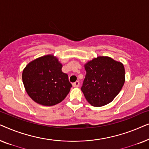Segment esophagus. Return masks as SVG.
Segmentation results:
<instances>
[{
    "label": "esophagus",
    "mask_w": 149,
    "mask_h": 149,
    "mask_svg": "<svg viewBox=\"0 0 149 149\" xmlns=\"http://www.w3.org/2000/svg\"><path fill=\"white\" fill-rule=\"evenodd\" d=\"M79 85H80V83H79V81H76V82H74V83H72V86L73 87H79Z\"/></svg>",
    "instance_id": "1"
}]
</instances>
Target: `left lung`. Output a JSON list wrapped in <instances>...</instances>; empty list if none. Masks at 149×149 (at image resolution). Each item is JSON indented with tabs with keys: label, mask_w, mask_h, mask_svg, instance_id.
Here are the masks:
<instances>
[{
	"label": "left lung",
	"mask_w": 149,
	"mask_h": 149,
	"mask_svg": "<svg viewBox=\"0 0 149 149\" xmlns=\"http://www.w3.org/2000/svg\"><path fill=\"white\" fill-rule=\"evenodd\" d=\"M85 69L81 89L87 101L95 107L111 102L125 83L123 64L109 57L99 56L85 64Z\"/></svg>",
	"instance_id": "8db88e82"
}]
</instances>
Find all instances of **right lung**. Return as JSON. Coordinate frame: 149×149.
I'll return each instance as SVG.
<instances>
[{"label": "right lung", "mask_w": 149, "mask_h": 149, "mask_svg": "<svg viewBox=\"0 0 149 149\" xmlns=\"http://www.w3.org/2000/svg\"><path fill=\"white\" fill-rule=\"evenodd\" d=\"M62 64L53 55L30 62L22 72V80L28 95L39 104L50 107L64 100L72 85L62 71Z\"/></svg>", "instance_id": "add662e5"}]
</instances>
